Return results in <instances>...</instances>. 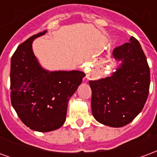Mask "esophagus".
Instances as JSON below:
<instances>
[{
	"mask_svg": "<svg viewBox=\"0 0 157 157\" xmlns=\"http://www.w3.org/2000/svg\"><path fill=\"white\" fill-rule=\"evenodd\" d=\"M86 78L90 79V78H91V77H90V75H87V76H86Z\"/></svg>",
	"mask_w": 157,
	"mask_h": 157,
	"instance_id": "esophagus-1",
	"label": "esophagus"
}]
</instances>
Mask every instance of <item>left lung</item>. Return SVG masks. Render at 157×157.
I'll list each match as a JSON object with an SVG mask.
<instances>
[{
    "mask_svg": "<svg viewBox=\"0 0 157 157\" xmlns=\"http://www.w3.org/2000/svg\"><path fill=\"white\" fill-rule=\"evenodd\" d=\"M117 65L105 78L90 81L92 115L102 124H128L144 108L150 88V68L140 43L134 37L113 50Z\"/></svg>",
    "mask_w": 157,
    "mask_h": 157,
    "instance_id": "left-lung-1",
    "label": "left lung"
}]
</instances>
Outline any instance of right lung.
Masks as SVG:
<instances>
[{
    "instance_id": "obj_1",
    "label": "right lung",
    "mask_w": 157,
    "mask_h": 157,
    "mask_svg": "<svg viewBox=\"0 0 157 157\" xmlns=\"http://www.w3.org/2000/svg\"><path fill=\"white\" fill-rule=\"evenodd\" d=\"M46 33L21 44L11 59L12 107L26 126L39 132L53 131L64 124L69 100L86 75L80 71H49L42 67L33 42Z\"/></svg>"
}]
</instances>
